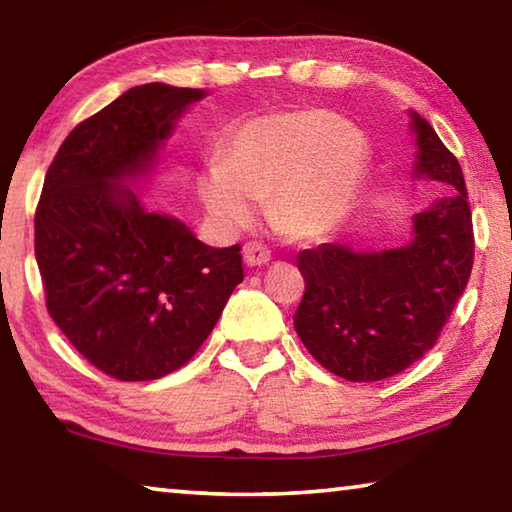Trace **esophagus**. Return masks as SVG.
<instances>
[{
    "label": "esophagus",
    "mask_w": 512,
    "mask_h": 512,
    "mask_svg": "<svg viewBox=\"0 0 512 512\" xmlns=\"http://www.w3.org/2000/svg\"><path fill=\"white\" fill-rule=\"evenodd\" d=\"M241 253H244V264L246 266H264V264H268V259H271V253H268V248H264L262 244H246L244 246V250H241Z\"/></svg>",
    "instance_id": "obj_1"
}]
</instances>
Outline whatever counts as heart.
Masks as SVG:
<instances>
[{
  "label": "heart",
  "mask_w": 512,
  "mask_h": 512,
  "mask_svg": "<svg viewBox=\"0 0 512 512\" xmlns=\"http://www.w3.org/2000/svg\"><path fill=\"white\" fill-rule=\"evenodd\" d=\"M370 146L366 135L323 108H298L241 124L198 178V196L225 235L246 230L255 203L296 239H318L339 223L357 196Z\"/></svg>",
  "instance_id": "1"
}]
</instances>
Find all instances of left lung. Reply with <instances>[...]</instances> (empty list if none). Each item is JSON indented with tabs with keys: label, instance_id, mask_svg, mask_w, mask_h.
Segmentation results:
<instances>
[{
	"label": "left lung",
	"instance_id": "8db88e82",
	"mask_svg": "<svg viewBox=\"0 0 512 512\" xmlns=\"http://www.w3.org/2000/svg\"><path fill=\"white\" fill-rule=\"evenodd\" d=\"M411 180L452 187L413 214L411 239L384 250L320 244L298 253L305 296L293 316L320 366L348 381L393 377L436 345L472 273L474 237L461 164L409 110Z\"/></svg>",
	"mask_w": 512,
	"mask_h": 512
}]
</instances>
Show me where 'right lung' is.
Returning <instances> with one entry per match:
<instances>
[{
    "mask_svg": "<svg viewBox=\"0 0 512 512\" xmlns=\"http://www.w3.org/2000/svg\"><path fill=\"white\" fill-rule=\"evenodd\" d=\"M205 90L146 83L67 135L36 212L47 309L92 366L121 381L194 357L244 280L239 246L212 248L142 205L169 137Z\"/></svg>",
    "mask_w": 512,
    "mask_h": 512,
    "instance_id": "right-lung-1",
    "label": "right lung"
}]
</instances>
